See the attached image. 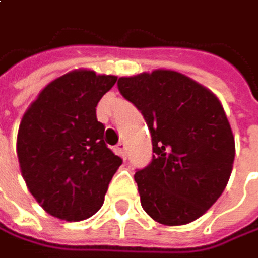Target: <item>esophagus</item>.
I'll return each mask as SVG.
<instances>
[{
    "instance_id": "34e87169",
    "label": "esophagus",
    "mask_w": 258,
    "mask_h": 258,
    "mask_svg": "<svg viewBox=\"0 0 258 258\" xmlns=\"http://www.w3.org/2000/svg\"><path fill=\"white\" fill-rule=\"evenodd\" d=\"M116 151H117V154H119L122 159H126V145H125L123 142L117 144V147H116Z\"/></svg>"
}]
</instances>
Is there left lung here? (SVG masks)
<instances>
[{
    "label": "left lung",
    "instance_id": "1",
    "mask_svg": "<svg viewBox=\"0 0 258 258\" xmlns=\"http://www.w3.org/2000/svg\"><path fill=\"white\" fill-rule=\"evenodd\" d=\"M117 89L144 114L153 160L135 180L144 210L163 225H186L222 195L236 147L219 98L171 69L120 77Z\"/></svg>",
    "mask_w": 258,
    "mask_h": 258
}]
</instances>
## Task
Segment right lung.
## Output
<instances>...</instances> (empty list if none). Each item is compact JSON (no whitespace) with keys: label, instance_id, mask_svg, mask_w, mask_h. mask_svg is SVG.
<instances>
[{"label":"right lung","instance_id":"add662e5","mask_svg":"<svg viewBox=\"0 0 258 258\" xmlns=\"http://www.w3.org/2000/svg\"><path fill=\"white\" fill-rule=\"evenodd\" d=\"M117 77L74 69L46 84L25 110L16 141L30 194L54 218L93 216L122 159L104 142L96 104Z\"/></svg>","mask_w":258,"mask_h":258}]
</instances>
